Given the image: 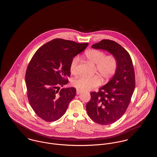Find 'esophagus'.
<instances>
[{"label":"esophagus","instance_id":"obj_1","mask_svg":"<svg viewBox=\"0 0 157 157\" xmlns=\"http://www.w3.org/2000/svg\"><path fill=\"white\" fill-rule=\"evenodd\" d=\"M81 90H76V94H77V95H79V94H81Z\"/></svg>","mask_w":157,"mask_h":157}]
</instances>
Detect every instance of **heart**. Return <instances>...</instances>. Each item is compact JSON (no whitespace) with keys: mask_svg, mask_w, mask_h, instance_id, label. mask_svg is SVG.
<instances>
[{"mask_svg":"<svg viewBox=\"0 0 157 157\" xmlns=\"http://www.w3.org/2000/svg\"><path fill=\"white\" fill-rule=\"evenodd\" d=\"M85 56L91 63L96 64V70L104 79L110 78L115 73L118 62L113 56H105L104 53L97 49H91L86 51ZM79 62V56H75L72 60L70 65V71L73 75H76L78 73V65ZM101 83V78L98 75L90 77L81 76L73 81V85L75 88L83 91L92 90L99 85Z\"/></svg>","mask_w":157,"mask_h":157,"instance_id":"heart-1","label":"heart"}]
</instances>
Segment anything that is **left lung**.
Here are the masks:
<instances>
[{
  "label": "left lung",
  "instance_id": "8db88e82",
  "mask_svg": "<svg viewBox=\"0 0 157 157\" xmlns=\"http://www.w3.org/2000/svg\"><path fill=\"white\" fill-rule=\"evenodd\" d=\"M92 48L110 53L118 62L111 79L98 92L90 93V100L86 105L92 120L101 125H109L122 117L131 101L135 86L134 67L129 54L115 41L104 39Z\"/></svg>",
  "mask_w": 157,
  "mask_h": 157
}]
</instances>
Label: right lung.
<instances>
[{
  "instance_id": "right-lung-1",
  "label": "right lung",
  "mask_w": 157,
  "mask_h": 157,
  "mask_svg": "<svg viewBox=\"0 0 157 157\" xmlns=\"http://www.w3.org/2000/svg\"><path fill=\"white\" fill-rule=\"evenodd\" d=\"M88 43L55 39L42 46L30 60L25 82L30 106L37 116L47 122L59 120L76 95L75 88H62L71 75L70 65Z\"/></svg>"
}]
</instances>
